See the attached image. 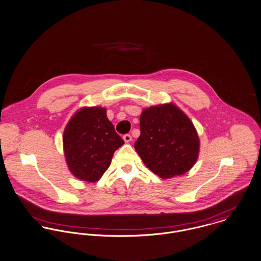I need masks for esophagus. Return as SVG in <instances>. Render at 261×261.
Returning a JSON list of instances; mask_svg holds the SVG:
<instances>
[{
  "label": "esophagus",
  "mask_w": 261,
  "mask_h": 261,
  "mask_svg": "<svg viewBox=\"0 0 261 261\" xmlns=\"http://www.w3.org/2000/svg\"><path fill=\"white\" fill-rule=\"evenodd\" d=\"M123 139H124V141H125L126 143H128V142H130V141L132 140V137H131L130 134H125V135L123 136Z\"/></svg>",
  "instance_id": "1"
}]
</instances>
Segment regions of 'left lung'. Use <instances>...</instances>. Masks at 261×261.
<instances>
[{"instance_id":"1","label":"left lung","mask_w":261,"mask_h":261,"mask_svg":"<svg viewBox=\"0 0 261 261\" xmlns=\"http://www.w3.org/2000/svg\"><path fill=\"white\" fill-rule=\"evenodd\" d=\"M134 147L145 165L160 178L189 171L199 154V138L190 119L174 104L144 109Z\"/></svg>"}]
</instances>
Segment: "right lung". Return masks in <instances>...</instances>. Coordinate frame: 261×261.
<instances>
[{"label":"right lung","mask_w":261,"mask_h":261,"mask_svg":"<svg viewBox=\"0 0 261 261\" xmlns=\"http://www.w3.org/2000/svg\"><path fill=\"white\" fill-rule=\"evenodd\" d=\"M124 143L106 109L85 107L67 124L63 145L66 162L72 174L88 182L98 181L111 164L114 152Z\"/></svg>","instance_id":"1"}]
</instances>
